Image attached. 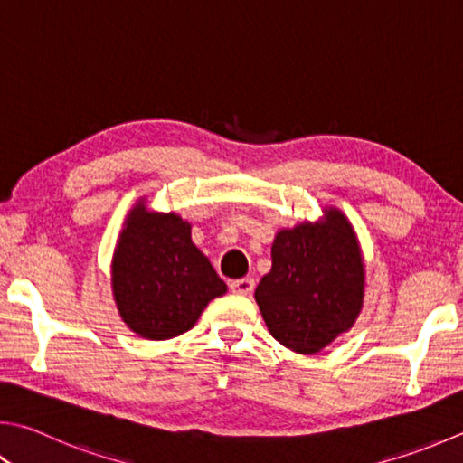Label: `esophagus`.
I'll return each instance as SVG.
<instances>
[{
	"label": "esophagus",
	"instance_id": "esophagus-1",
	"mask_svg": "<svg viewBox=\"0 0 463 463\" xmlns=\"http://www.w3.org/2000/svg\"><path fill=\"white\" fill-rule=\"evenodd\" d=\"M255 289V281L250 277H242V279H234L231 281V291L239 293V296H250Z\"/></svg>",
	"mask_w": 463,
	"mask_h": 463
}]
</instances>
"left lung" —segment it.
Returning <instances> with one entry per match:
<instances>
[{"instance_id":"left-lung-1","label":"left lung","mask_w":463,"mask_h":463,"mask_svg":"<svg viewBox=\"0 0 463 463\" xmlns=\"http://www.w3.org/2000/svg\"><path fill=\"white\" fill-rule=\"evenodd\" d=\"M271 259L255 299L277 342L316 354L354 326L364 299V260L338 208H326L317 222L277 232Z\"/></svg>"}]
</instances>
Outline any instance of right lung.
<instances>
[{"mask_svg": "<svg viewBox=\"0 0 463 463\" xmlns=\"http://www.w3.org/2000/svg\"><path fill=\"white\" fill-rule=\"evenodd\" d=\"M175 213H151L146 200L129 210L117 241L111 285L119 316L146 340H170L198 322L208 301L226 293Z\"/></svg>", "mask_w": 463, "mask_h": 463, "instance_id": "add662e5", "label": "right lung"}]
</instances>
